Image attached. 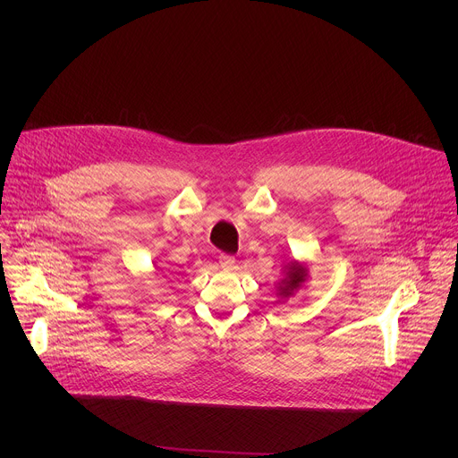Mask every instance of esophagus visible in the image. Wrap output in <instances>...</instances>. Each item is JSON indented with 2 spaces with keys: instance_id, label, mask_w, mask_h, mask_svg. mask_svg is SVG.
Wrapping results in <instances>:
<instances>
[{
  "instance_id": "obj_1",
  "label": "esophagus",
  "mask_w": 458,
  "mask_h": 458,
  "mask_svg": "<svg viewBox=\"0 0 458 458\" xmlns=\"http://www.w3.org/2000/svg\"><path fill=\"white\" fill-rule=\"evenodd\" d=\"M219 265H221V268H232V267L235 265V257L223 253V255L219 257Z\"/></svg>"
}]
</instances>
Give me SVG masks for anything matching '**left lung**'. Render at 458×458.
Masks as SVG:
<instances>
[{
    "label": "left lung",
    "mask_w": 458,
    "mask_h": 458,
    "mask_svg": "<svg viewBox=\"0 0 458 458\" xmlns=\"http://www.w3.org/2000/svg\"><path fill=\"white\" fill-rule=\"evenodd\" d=\"M308 277V268L302 265V263H297V260H292V263L286 267V274H284V279L279 283L277 286V295L279 297H290L293 295L301 286L302 283L306 281Z\"/></svg>",
    "instance_id": "left-lung-1"
}]
</instances>
